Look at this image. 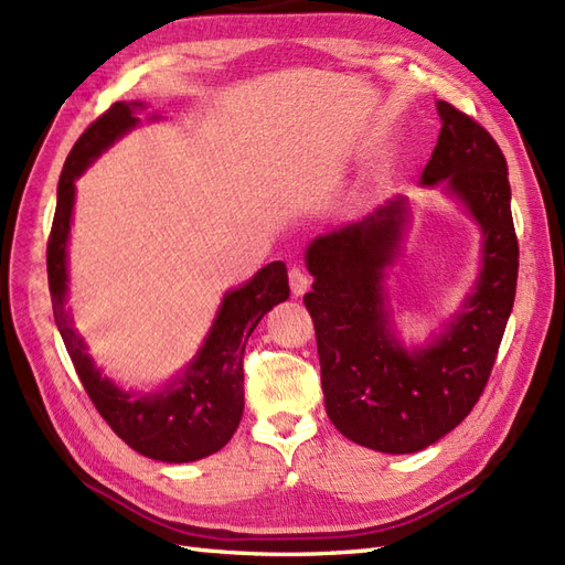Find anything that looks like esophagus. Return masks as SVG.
I'll return each mask as SVG.
<instances>
[{
  "instance_id": "obj_1",
  "label": "esophagus",
  "mask_w": 565,
  "mask_h": 565,
  "mask_svg": "<svg viewBox=\"0 0 565 565\" xmlns=\"http://www.w3.org/2000/svg\"><path fill=\"white\" fill-rule=\"evenodd\" d=\"M288 281H291V291H294V296H302V294L308 291V286H310L308 271H306V269H300V267H294L291 271H288Z\"/></svg>"
}]
</instances>
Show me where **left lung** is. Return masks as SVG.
Returning <instances> with one entry per match:
<instances>
[{"instance_id":"obj_1","label":"left lung","mask_w":565,"mask_h":565,"mask_svg":"<svg viewBox=\"0 0 565 565\" xmlns=\"http://www.w3.org/2000/svg\"><path fill=\"white\" fill-rule=\"evenodd\" d=\"M441 134L423 185L444 183L482 228V271L462 312L427 349L408 351L388 324L384 269L394 263L406 200L317 236L315 277L302 302L315 322L329 420L360 446L415 454L466 420L494 367L518 281L509 167L497 140L468 114L437 103Z\"/></svg>"}]
</instances>
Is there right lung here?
Here are the masks:
<instances>
[{
	"label": "right lung",
	"instance_id": "obj_1",
	"mask_svg": "<svg viewBox=\"0 0 565 565\" xmlns=\"http://www.w3.org/2000/svg\"><path fill=\"white\" fill-rule=\"evenodd\" d=\"M140 103H117L97 117L71 148L56 188V212L47 241V279L54 322L60 327L81 384L105 423L134 451L162 462H191L216 454L243 417V353L257 322L288 298V274L284 263H271L255 277L228 291L216 312L210 337L183 377L157 394H126L103 377L85 343L71 327L66 302V241L74 212V181L93 159L138 124Z\"/></svg>",
	"mask_w": 565,
	"mask_h": 565
}]
</instances>
